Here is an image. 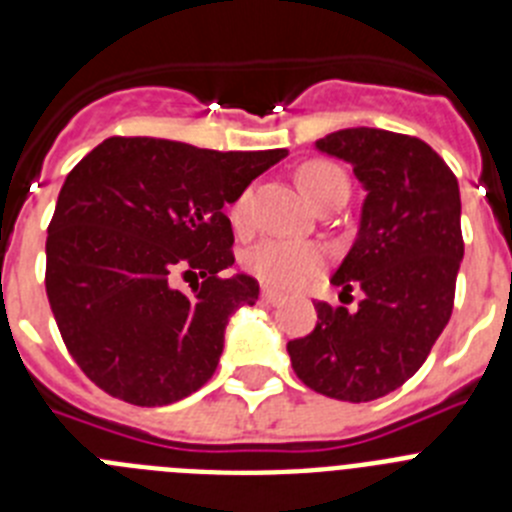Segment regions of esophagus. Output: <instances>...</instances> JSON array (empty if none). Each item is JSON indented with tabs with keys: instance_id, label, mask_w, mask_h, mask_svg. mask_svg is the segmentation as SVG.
Here are the masks:
<instances>
[{
	"instance_id": "obj_1",
	"label": "esophagus",
	"mask_w": 512,
	"mask_h": 512,
	"mask_svg": "<svg viewBox=\"0 0 512 512\" xmlns=\"http://www.w3.org/2000/svg\"><path fill=\"white\" fill-rule=\"evenodd\" d=\"M261 300H264L266 305H279V302L284 300V295H282V292H277V289L264 287V289H261Z\"/></svg>"
}]
</instances>
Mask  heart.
Listing matches in <instances>:
<instances>
[{
	"label": "heart",
	"mask_w": 512,
	"mask_h": 512,
	"mask_svg": "<svg viewBox=\"0 0 512 512\" xmlns=\"http://www.w3.org/2000/svg\"><path fill=\"white\" fill-rule=\"evenodd\" d=\"M297 184H300L307 202H315L328 189H348L346 174L336 164H328V161H310V164L302 166L300 174H297ZM246 212L248 194H243L230 207V220H233L235 228L246 225ZM323 264V248L315 246V243L284 241V238H266V241L256 243L246 253V269L251 271L253 277L279 289L302 287L323 269Z\"/></svg>",
	"instance_id": "b5f03b06"
}]
</instances>
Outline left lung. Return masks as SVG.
<instances>
[{"label": "left lung", "instance_id": "1", "mask_svg": "<svg viewBox=\"0 0 512 512\" xmlns=\"http://www.w3.org/2000/svg\"><path fill=\"white\" fill-rule=\"evenodd\" d=\"M315 148L354 166L366 192L354 246L330 279L364 300L356 312L318 302V325L287 354L310 390L369 402L408 382L449 323L464 259L459 182L428 143L390 130L346 128Z\"/></svg>", "mask_w": 512, "mask_h": 512}]
</instances>
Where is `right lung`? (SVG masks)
Here are the masks:
<instances>
[{
	"label": "right lung",
	"instance_id": "add662e5",
	"mask_svg": "<svg viewBox=\"0 0 512 512\" xmlns=\"http://www.w3.org/2000/svg\"><path fill=\"white\" fill-rule=\"evenodd\" d=\"M284 156L107 138L71 169L48 225L45 292L69 354L107 395L158 408L215 374L230 315L259 300L248 274L220 277L235 261L223 207ZM179 273L203 282L182 293Z\"/></svg>",
	"mask_w": 512,
	"mask_h": 512
}]
</instances>
